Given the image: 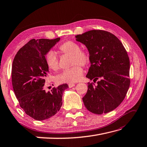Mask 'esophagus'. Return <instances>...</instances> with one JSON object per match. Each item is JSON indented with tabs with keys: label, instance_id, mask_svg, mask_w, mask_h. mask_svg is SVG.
Returning a JSON list of instances; mask_svg holds the SVG:
<instances>
[{
	"label": "esophagus",
	"instance_id": "esophagus-1",
	"mask_svg": "<svg viewBox=\"0 0 147 147\" xmlns=\"http://www.w3.org/2000/svg\"><path fill=\"white\" fill-rule=\"evenodd\" d=\"M75 84L74 83H69L68 84V87H69V88H72V87H74V86H75Z\"/></svg>",
	"mask_w": 147,
	"mask_h": 147
}]
</instances>
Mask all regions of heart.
<instances>
[{
    "mask_svg": "<svg viewBox=\"0 0 147 147\" xmlns=\"http://www.w3.org/2000/svg\"><path fill=\"white\" fill-rule=\"evenodd\" d=\"M61 52L65 55L71 56V68L65 70L56 77V80L58 83H72L80 80L83 75V67L88 66L91 60L89 53L81 50L79 44L72 41H67L63 43L59 47ZM46 63L49 69L58 71L59 69V63L58 56L56 53L51 50L45 56Z\"/></svg>",
    "mask_w": 147,
    "mask_h": 147,
    "instance_id": "obj_1",
    "label": "heart"
}]
</instances>
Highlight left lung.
Returning <instances> with one entry per match:
<instances>
[{"label":"left lung","instance_id":"left-lung-1","mask_svg":"<svg viewBox=\"0 0 147 147\" xmlns=\"http://www.w3.org/2000/svg\"><path fill=\"white\" fill-rule=\"evenodd\" d=\"M91 56V67L86 77L97 84L88 82L82 98L89 112L102 114L115 109L126 96L130 86L129 58L119 38L110 32L92 30L76 35Z\"/></svg>","mask_w":147,"mask_h":147}]
</instances>
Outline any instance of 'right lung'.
<instances>
[{
  "mask_svg": "<svg viewBox=\"0 0 147 147\" xmlns=\"http://www.w3.org/2000/svg\"><path fill=\"white\" fill-rule=\"evenodd\" d=\"M59 40L33 38L13 59L11 77L15 96L26 114L37 121L49 119L59 112L63 92L68 88L63 84L48 92L44 88L49 71L45 55Z\"/></svg>",
  "mask_w": 147,
  "mask_h": 147,
  "instance_id": "right-lung-1",
  "label": "right lung"
}]
</instances>
